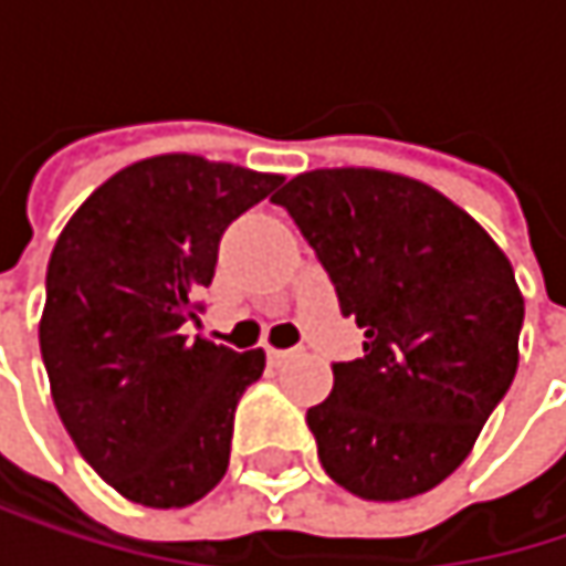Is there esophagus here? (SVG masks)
Segmentation results:
<instances>
[{
  "instance_id": "34e87169",
  "label": "esophagus",
  "mask_w": 566,
  "mask_h": 566,
  "mask_svg": "<svg viewBox=\"0 0 566 566\" xmlns=\"http://www.w3.org/2000/svg\"><path fill=\"white\" fill-rule=\"evenodd\" d=\"M297 354H301V347H287V350L269 347V360H272V364H287V360H294Z\"/></svg>"
}]
</instances>
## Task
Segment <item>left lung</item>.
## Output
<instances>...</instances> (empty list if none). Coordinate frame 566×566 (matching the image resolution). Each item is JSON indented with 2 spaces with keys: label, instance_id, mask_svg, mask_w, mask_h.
Listing matches in <instances>:
<instances>
[{
  "label": "left lung",
  "instance_id": "1",
  "mask_svg": "<svg viewBox=\"0 0 566 566\" xmlns=\"http://www.w3.org/2000/svg\"><path fill=\"white\" fill-rule=\"evenodd\" d=\"M327 279L364 357L307 409L324 472L357 499L436 489L472 452L517 370L524 301L489 232L419 179L314 170L272 196Z\"/></svg>",
  "mask_w": 566,
  "mask_h": 566
}]
</instances>
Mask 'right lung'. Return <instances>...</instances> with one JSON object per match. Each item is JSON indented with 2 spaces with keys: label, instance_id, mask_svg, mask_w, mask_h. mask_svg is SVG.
<instances>
[{
  "label": "right lung",
  "instance_id": "right-lung-1",
  "mask_svg": "<svg viewBox=\"0 0 566 566\" xmlns=\"http://www.w3.org/2000/svg\"><path fill=\"white\" fill-rule=\"evenodd\" d=\"M282 176L170 154L114 172L57 235L39 327L57 416L124 499L186 509L212 492L262 350L186 337L222 232Z\"/></svg>",
  "mask_w": 566,
  "mask_h": 566
}]
</instances>
